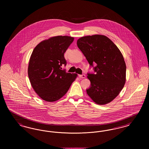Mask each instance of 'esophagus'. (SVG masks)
Masks as SVG:
<instances>
[{"label": "esophagus", "instance_id": "esophagus-1", "mask_svg": "<svg viewBox=\"0 0 149 149\" xmlns=\"http://www.w3.org/2000/svg\"><path fill=\"white\" fill-rule=\"evenodd\" d=\"M79 77L82 79H84L85 78V75L84 74H82V75H79Z\"/></svg>", "mask_w": 149, "mask_h": 149}]
</instances>
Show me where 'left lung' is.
Here are the masks:
<instances>
[{"label":"left lung","instance_id":"left-lung-1","mask_svg":"<svg viewBox=\"0 0 149 149\" xmlns=\"http://www.w3.org/2000/svg\"><path fill=\"white\" fill-rule=\"evenodd\" d=\"M77 45L95 74L88 73L91 86L86 93L97 104L104 105L112 101L126 82V66L120 50L106 36L82 37Z\"/></svg>","mask_w":149,"mask_h":149}]
</instances>
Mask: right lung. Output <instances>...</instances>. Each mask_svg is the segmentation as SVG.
I'll list each match as a JSON object with an SVG mask.
<instances>
[{
  "label": "right lung",
  "mask_w": 149,
  "mask_h": 149,
  "mask_svg": "<svg viewBox=\"0 0 149 149\" xmlns=\"http://www.w3.org/2000/svg\"><path fill=\"white\" fill-rule=\"evenodd\" d=\"M74 37L57 36L38 43L29 61L28 75L31 85L43 100L52 102L68 91L77 74L66 72L61 66L66 65L64 53Z\"/></svg>",
  "instance_id": "1"
}]
</instances>
